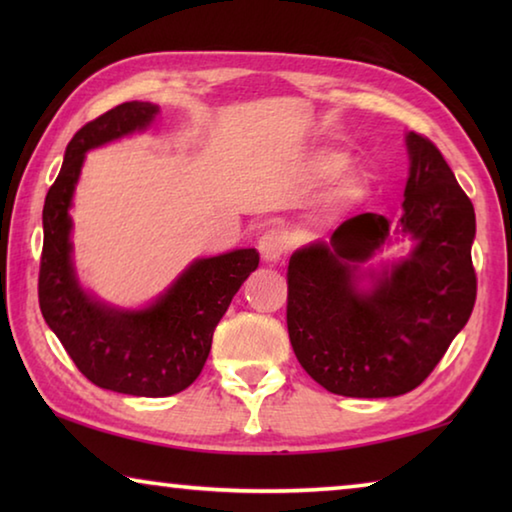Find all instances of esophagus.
I'll return each mask as SVG.
<instances>
[{
	"mask_svg": "<svg viewBox=\"0 0 512 512\" xmlns=\"http://www.w3.org/2000/svg\"><path fill=\"white\" fill-rule=\"evenodd\" d=\"M257 248L266 262H280V259L287 255V248H289V241L287 235H284L282 230L271 228L266 230L262 237L257 241Z\"/></svg>",
	"mask_w": 512,
	"mask_h": 512,
	"instance_id": "34e87169",
	"label": "esophagus"
}]
</instances>
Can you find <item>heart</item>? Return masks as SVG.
I'll return each instance as SVG.
<instances>
[{
    "label": "heart",
    "instance_id": "b5f03b06",
    "mask_svg": "<svg viewBox=\"0 0 512 512\" xmlns=\"http://www.w3.org/2000/svg\"><path fill=\"white\" fill-rule=\"evenodd\" d=\"M339 164H341V160L336 158V155H325V158L318 160V171L320 173H332L336 167H339ZM352 192H354V185L350 183V180H348V183L341 185V194H352Z\"/></svg>",
    "mask_w": 512,
    "mask_h": 512
}]
</instances>
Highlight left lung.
Masks as SVG:
<instances>
[{
    "instance_id": "8db88e82",
    "label": "left lung",
    "mask_w": 512,
    "mask_h": 512,
    "mask_svg": "<svg viewBox=\"0 0 512 512\" xmlns=\"http://www.w3.org/2000/svg\"><path fill=\"white\" fill-rule=\"evenodd\" d=\"M411 171L397 232L418 244L409 259L354 287L357 264L384 244L391 219L359 214L329 244L293 253L287 327L307 375L345 397H395L418 388L465 327L476 300L474 205L429 137L409 133Z\"/></svg>"
}]
</instances>
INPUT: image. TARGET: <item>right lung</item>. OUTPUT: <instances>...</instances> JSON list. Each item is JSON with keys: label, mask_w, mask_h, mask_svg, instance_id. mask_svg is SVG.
<instances>
[{"label": "right lung", "mask_w": 512, "mask_h": 512, "mask_svg": "<svg viewBox=\"0 0 512 512\" xmlns=\"http://www.w3.org/2000/svg\"><path fill=\"white\" fill-rule=\"evenodd\" d=\"M158 115L144 101L119 103L69 140L58 178L42 207L38 300L47 325L94 386L137 397H167L194 384L212 348V334L232 298L259 264L255 248L198 259L144 311L94 302L76 284L69 259V203L85 151L133 131Z\"/></svg>", "instance_id": "add662e5"}]
</instances>
